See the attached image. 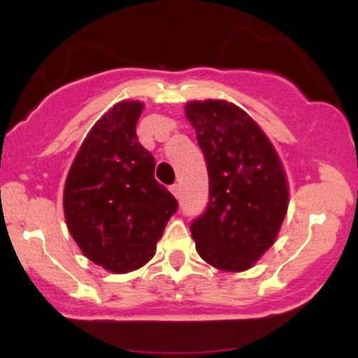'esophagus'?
I'll return each instance as SVG.
<instances>
[{"label": "esophagus", "instance_id": "obj_1", "mask_svg": "<svg viewBox=\"0 0 358 358\" xmlns=\"http://www.w3.org/2000/svg\"><path fill=\"white\" fill-rule=\"evenodd\" d=\"M170 192L173 193V195L176 196V199H178V196H180V185H178V183H173V185H171V187H170Z\"/></svg>", "mask_w": 358, "mask_h": 358}]
</instances>
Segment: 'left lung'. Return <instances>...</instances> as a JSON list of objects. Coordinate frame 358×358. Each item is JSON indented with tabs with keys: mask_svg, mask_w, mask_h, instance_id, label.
Segmentation results:
<instances>
[{
	"mask_svg": "<svg viewBox=\"0 0 358 358\" xmlns=\"http://www.w3.org/2000/svg\"><path fill=\"white\" fill-rule=\"evenodd\" d=\"M208 171V203L190 231L202 259L222 271L249 269L285 220L287 183L261 127L227 101L187 104Z\"/></svg>",
	"mask_w": 358,
	"mask_h": 358,
	"instance_id": "8db88e82",
	"label": "left lung"
}]
</instances>
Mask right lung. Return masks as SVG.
Returning <instances> with one entry per match:
<instances>
[{
    "instance_id": "add662e5",
    "label": "right lung",
    "mask_w": 358,
    "mask_h": 358,
    "mask_svg": "<svg viewBox=\"0 0 358 358\" xmlns=\"http://www.w3.org/2000/svg\"><path fill=\"white\" fill-rule=\"evenodd\" d=\"M143 104L122 101L90 129L64 190L69 231L84 256L110 273H129L155 256L178 202L155 180V158L141 146Z\"/></svg>"
}]
</instances>
